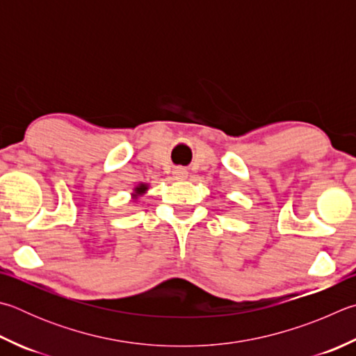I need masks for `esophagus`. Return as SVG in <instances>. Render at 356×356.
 <instances>
[{"label":"esophagus","instance_id":"obj_1","mask_svg":"<svg viewBox=\"0 0 356 356\" xmlns=\"http://www.w3.org/2000/svg\"><path fill=\"white\" fill-rule=\"evenodd\" d=\"M172 176H174V179H177V180H184V179H186V176H188V171H186L185 168L179 166L172 171Z\"/></svg>","mask_w":356,"mask_h":356}]
</instances>
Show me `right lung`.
<instances>
[{
  "label": "right lung",
  "instance_id": "add662e5",
  "mask_svg": "<svg viewBox=\"0 0 356 356\" xmlns=\"http://www.w3.org/2000/svg\"><path fill=\"white\" fill-rule=\"evenodd\" d=\"M146 191H147V185H146V184H140V185H137V186H135V188H134L132 197H134L135 200H137V197H138V196H143Z\"/></svg>",
  "mask_w": 356,
  "mask_h": 356
}]
</instances>
